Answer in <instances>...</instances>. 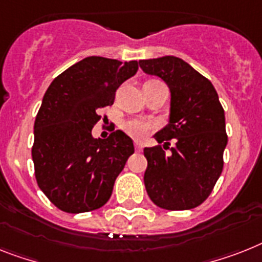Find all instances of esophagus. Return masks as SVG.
Wrapping results in <instances>:
<instances>
[{"mask_svg":"<svg viewBox=\"0 0 262 262\" xmlns=\"http://www.w3.org/2000/svg\"><path fill=\"white\" fill-rule=\"evenodd\" d=\"M142 148H143L142 143H139V142H135V150L138 151V152H140V151H142Z\"/></svg>","mask_w":262,"mask_h":262,"instance_id":"obj_1","label":"esophagus"}]
</instances>
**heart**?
Segmentation results:
<instances>
[{
  "label": "heart",
  "instance_id": "heart-1",
  "mask_svg": "<svg viewBox=\"0 0 262 262\" xmlns=\"http://www.w3.org/2000/svg\"><path fill=\"white\" fill-rule=\"evenodd\" d=\"M123 128L133 138H143L150 129L154 128V123L144 119H129L123 124Z\"/></svg>",
  "mask_w": 262,
  "mask_h": 262
}]
</instances>
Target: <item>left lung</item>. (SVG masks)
I'll return each instance as SVG.
<instances>
[{
  "mask_svg": "<svg viewBox=\"0 0 262 262\" xmlns=\"http://www.w3.org/2000/svg\"><path fill=\"white\" fill-rule=\"evenodd\" d=\"M139 66L161 77L171 92L170 122L155 134L159 144L144 148L147 194L166 210L194 209L210 195L224 168L228 144L224 108L210 80L182 58L139 60ZM171 139L174 147H169Z\"/></svg>",
  "mask_w": 262,
  "mask_h": 262,
  "instance_id": "obj_1",
  "label": "left lung"
}]
</instances>
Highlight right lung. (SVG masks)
Masks as SVG:
<instances>
[{
  "label": "right lung",
  "mask_w": 262,
  "mask_h": 262,
  "mask_svg": "<svg viewBox=\"0 0 262 262\" xmlns=\"http://www.w3.org/2000/svg\"><path fill=\"white\" fill-rule=\"evenodd\" d=\"M138 71V61L91 56L60 73L48 87L34 122L32 158L36 181L66 213H85L107 204L115 179L134 154V142L116 129L95 139L101 108Z\"/></svg>",
  "instance_id": "add662e5"
}]
</instances>
